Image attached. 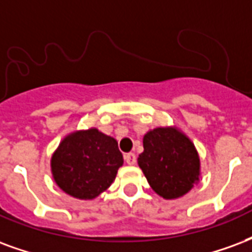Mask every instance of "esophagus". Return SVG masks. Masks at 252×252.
<instances>
[{
	"label": "esophagus",
	"mask_w": 252,
	"mask_h": 252,
	"mask_svg": "<svg viewBox=\"0 0 252 252\" xmlns=\"http://www.w3.org/2000/svg\"><path fill=\"white\" fill-rule=\"evenodd\" d=\"M124 159H126V164H129V165H133V164L136 163V155L135 154H126V156H124Z\"/></svg>",
	"instance_id": "esophagus-1"
}]
</instances>
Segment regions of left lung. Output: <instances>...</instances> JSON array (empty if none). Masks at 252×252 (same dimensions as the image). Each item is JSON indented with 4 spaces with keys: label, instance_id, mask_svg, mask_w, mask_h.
I'll use <instances>...</instances> for the list:
<instances>
[{
    "label": "left lung",
    "instance_id": "8db88e82",
    "mask_svg": "<svg viewBox=\"0 0 252 252\" xmlns=\"http://www.w3.org/2000/svg\"><path fill=\"white\" fill-rule=\"evenodd\" d=\"M137 164L151 188L164 199H178L200 178V159L187 135L176 126H159L143 137Z\"/></svg>",
    "mask_w": 252,
    "mask_h": 252
}]
</instances>
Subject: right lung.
<instances>
[{
  "label": "right lung",
  "instance_id": "right-lung-1",
  "mask_svg": "<svg viewBox=\"0 0 252 252\" xmlns=\"http://www.w3.org/2000/svg\"><path fill=\"white\" fill-rule=\"evenodd\" d=\"M123 163L117 141L97 128H89L65 136L52 155L50 169L65 193L92 200L113 183Z\"/></svg>",
  "mask_w": 252,
  "mask_h": 252
}]
</instances>
